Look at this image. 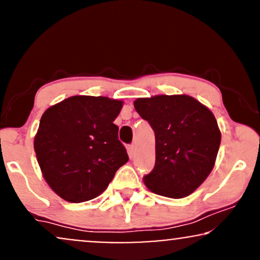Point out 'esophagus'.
<instances>
[{
    "instance_id": "obj_1",
    "label": "esophagus",
    "mask_w": 260,
    "mask_h": 260,
    "mask_svg": "<svg viewBox=\"0 0 260 260\" xmlns=\"http://www.w3.org/2000/svg\"><path fill=\"white\" fill-rule=\"evenodd\" d=\"M129 151H130L131 154L135 153V151H136V145H135V143H133V145L129 146Z\"/></svg>"
}]
</instances>
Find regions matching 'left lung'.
Returning <instances> with one entry per match:
<instances>
[{"instance_id": "left-lung-1", "label": "left lung", "mask_w": 260, "mask_h": 260, "mask_svg": "<svg viewBox=\"0 0 260 260\" xmlns=\"http://www.w3.org/2000/svg\"><path fill=\"white\" fill-rule=\"evenodd\" d=\"M134 106L155 136V164L145 185L169 198L191 194L212 172L220 146L213 113L186 94L137 99Z\"/></svg>"}]
</instances>
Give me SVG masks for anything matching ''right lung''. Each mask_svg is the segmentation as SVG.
Returning <instances> with one entry per match:
<instances>
[{
	"instance_id": "1",
	"label": "right lung",
	"mask_w": 260,
	"mask_h": 260,
	"mask_svg": "<svg viewBox=\"0 0 260 260\" xmlns=\"http://www.w3.org/2000/svg\"><path fill=\"white\" fill-rule=\"evenodd\" d=\"M121 107L108 97L73 96L42 114L34 148L45 180L63 200L100 196L129 160L113 123Z\"/></svg>"
}]
</instances>
